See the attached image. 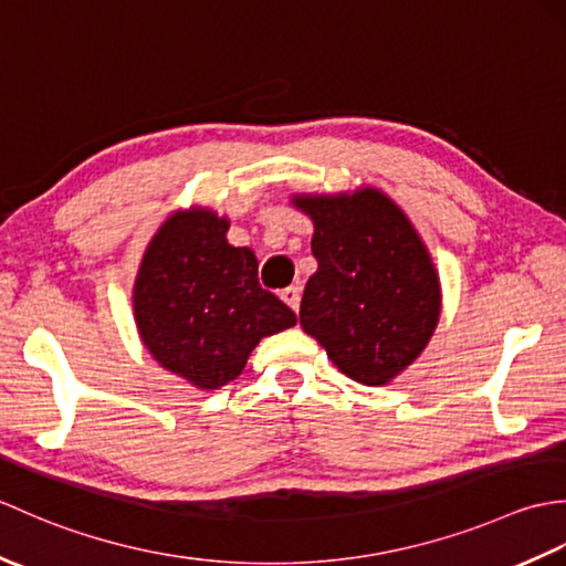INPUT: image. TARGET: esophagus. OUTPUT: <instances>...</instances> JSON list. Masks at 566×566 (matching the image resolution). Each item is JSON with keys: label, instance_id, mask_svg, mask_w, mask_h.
<instances>
[{"label": "esophagus", "instance_id": "obj_1", "mask_svg": "<svg viewBox=\"0 0 566 566\" xmlns=\"http://www.w3.org/2000/svg\"><path fill=\"white\" fill-rule=\"evenodd\" d=\"M282 302L290 306L292 311H298V304H302V290L298 286H286V290H282Z\"/></svg>", "mask_w": 566, "mask_h": 566}]
</instances>
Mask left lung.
Returning <instances> with one entry per match:
<instances>
[{
  "label": "left lung",
  "instance_id": "left-lung-1",
  "mask_svg": "<svg viewBox=\"0 0 566 566\" xmlns=\"http://www.w3.org/2000/svg\"><path fill=\"white\" fill-rule=\"evenodd\" d=\"M314 221L318 270L298 321L350 379L381 387L426 350L440 318V280L406 213L379 189L296 195Z\"/></svg>",
  "mask_w": 566,
  "mask_h": 566
}]
</instances>
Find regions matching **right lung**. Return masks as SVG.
<instances>
[{"label": "right lung", "instance_id": "obj_1", "mask_svg": "<svg viewBox=\"0 0 566 566\" xmlns=\"http://www.w3.org/2000/svg\"><path fill=\"white\" fill-rule=\"evenodd\" d=\"M228 219L211 209L175 211L146 248L134 284L143 345L197 389H219L243 371L268 335L296 314L258 282V258L226 240Z\"/></svg>", "mask_w": 566, "mask_h": 566}]
</instances>
